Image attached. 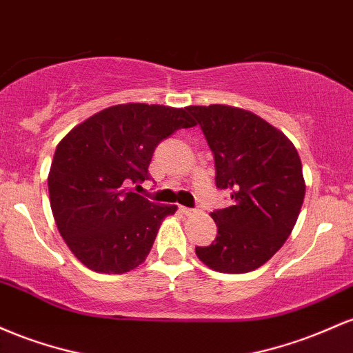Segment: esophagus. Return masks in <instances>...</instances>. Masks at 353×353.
<instances>
[{
  "label": "esophagus",
  "mask_w": 353,
  "mask_h": 353,
  "mask_svg": "<svg viewBox=\"0 0 353 353\" xmlns=\"http://www.w3.org/2000/svg\"><path fill=\"white\" fill-rule=\"evenodd\" d=\"M180 210H181V213H183V215H193V213H196V210L187 208V207H180Z\"/></svg>",
  "instance_id": "esophagus-1"
}]
</instances>
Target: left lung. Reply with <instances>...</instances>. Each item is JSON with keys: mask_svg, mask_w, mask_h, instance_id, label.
I'll use <instances>...</instances> for the list:
<instances>
[{"mask_svg": "<svg viewBox=\"0 0 353 353\" xmlns=\"http://www.w3.org/2000/svg\"><path fill=\"white\" fill-rule=\"evenodd\" d=\"M215 158L216 188L232 205L212 213L216 239L196 256L221 273L262 267L282 248L300 215L305 180L299 152L259 114L228 105L187 106Z\"/></svg>", "mask_w": 353, "mask_h": 353, "instance_id": "obj_1", "label": "left lung"}]
</instances>
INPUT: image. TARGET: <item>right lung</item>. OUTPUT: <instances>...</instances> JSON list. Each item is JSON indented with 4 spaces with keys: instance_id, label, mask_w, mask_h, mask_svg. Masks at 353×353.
I'll use <instances>...</instances> for the list:
<instances>
[{
    "instance_id": "right-lung-1",
    "label": "right lung",
    "mask_w": 353,
    "mask_h": 353,
    "mask_svg": "<svg viewBox=\"0 0 353 353\" xmlns=\"http://www.w3.org/2000/svg\"><path fill=\"white\" fill-rule=\"evenodd\" d=\"M195 125L187 108L123 103L86 118L59 141L48 175L51 212L86 268L121 275L145 262L176 205L153 203L130 185L148 178L163 138Z\"/></svg>"
}]
</instances>
